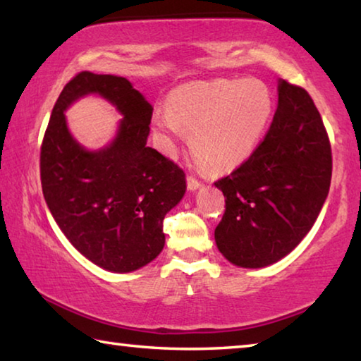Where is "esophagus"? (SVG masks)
I'll return each instance as SVG.
<instances>
[{
    "instance_id": "obj_1",
    "label": "esophagus",
    "mask_w": 361,
    "mask_h": 361,
    "mask_svg": "<svg viewBox=\"0 0 361 361\" xmlns=\"http://www.w3.org/2000/svg\"><path fill=\"white\" fill-rule=\"evenodd\" d=\"M202 186V183H200L197 178H194V176H188V189L189 191H195V189H199Z\"/></svg>"
}]
</instances>
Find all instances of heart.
<instances>
[{
	"instance_id": "obj_1",
	"label": "heart",
	"mask_w": 361,
	"mask_h": 361,
	"mask_svg": "<svg viewBox=\"0 0 361 361\" xmlns=\"http://www.w3.org/2000/svg\"><path fill=\"white\" fill-rule=\"evenodd\" d=\"M274 116V97L255 79L188 82L169 97V109L152 116V126L170 151L191 135L195 157L215 173L242 166L258 148Z\"/></svg>"
}]
</instances>
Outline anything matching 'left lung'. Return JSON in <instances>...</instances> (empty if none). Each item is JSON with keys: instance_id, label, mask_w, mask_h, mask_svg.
Returning a JSON list of instances; mask_svg holds the SVG:
<instances>
[{"instance_id": "obj_1", "label": "left lung", "mask_w": 361, "mask_h": 361, "mask_svg": "<svg viewBox=\"0 0 361 361\" xmlns=\"http://www.w3.org/2000/svg\"><path fill=\"white\" fill-rule=\"evenodd\" d=\"M266 138L215 186L226 199L216 247L232 264L259 269L298 247L312 229L331 183V146L310 95L279 79Z\"/></svg>"}]
</instances>
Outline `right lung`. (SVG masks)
Listing matches in <instances>:
<instances>
[{
	"instance_id": "add662e5",
	"label": "right lung",
	"mask_w": 361,
	"mask_h": 361,
	"mask_svg": "<svg viewBox=\"0 0 361 361\" xmlns=\"http://www.w3.org/2000/svg\"><path fill=\"white\" fill-rule=\"evenodd\" d=\"M100 94L123 119L115 138L87 150L71 135L64 111ZM152 106L126 78L82 71L65 85L41 146L46 204L79 253L109 272H132L162 252V221L186 192L185 172L148 142Z\"/></svg>"
}]
</instances>
